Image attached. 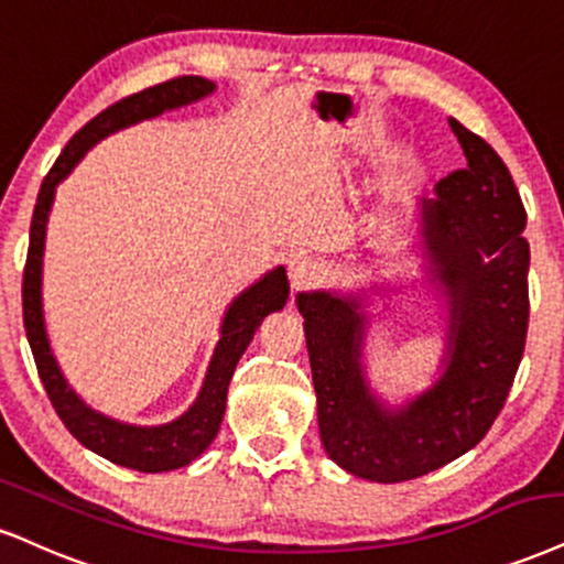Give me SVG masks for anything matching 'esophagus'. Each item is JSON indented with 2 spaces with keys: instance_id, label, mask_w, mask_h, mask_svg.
Returning <instances> with one entry per match:
<instances>
[{
  "instance_id": "1",
  "label": "esophagus",
  "mask_w": 564,
  "mask_h": 564,
  "mask_svg": "<svg viewBox=\"0 0 564 564\" xmlns=\"http://www.w3.org/2000/svg\"><path fill=\"white\" fill-rule=\"evenodd\" d=\"M318 271H322L318 261L305 253H295L293 259L288 261V276H290V284H293V290L311 288V284L318 280Z\"/></svg>"
}]
</instances>
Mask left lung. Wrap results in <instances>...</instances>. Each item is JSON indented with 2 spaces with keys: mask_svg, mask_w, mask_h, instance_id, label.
I'll return each mask as SVG.
<instances>
[{
  "mask_svg": "<svg viewBox=\"0 0 564 564\" xmlns=\"http://www.w3.org/2000/svg\"><path fill=\"white\" fill-rule=\"evenodd\" d=\"M449 124L468 166L440 180L434 198L419 200L423 282L444 308L440 377L400 405L368 381V293L398 288L295 297L326 455L377 484L410 481L474 449L502 410L523 358L531 263L523 200L497 151L457 120Z\"/></svg>",
  "mask_w": 564,
  "mask_h": 564,
  "instance_id": "left-lung-1",
  "label": "left lung"
}]
</instances>
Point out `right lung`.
<instances>
[{
  "label": "right lung",
  "mask_w": 564,
  "mask_h": 564,
  "mask_svg": "<svg viewBox=\"0 0 564 564\" xmlns=\"http://www.w3.org/2000/svg\"><path fill=\"white\" fill-rule=\"evenodd\" d=\"M214 90H217V83L214 80L200 78V75H185V78H175L159 83L154 88H145L141 94L128 96V99L104 109L101 115H96L65 145V151H62L52 166V172L46 175L44 185H41L36 208H33L31 246H28V261L23 274V322L28 343H31L33 350V360H36L39 368V377L44 381L48 400H52L62 423H65L69 434L83 447L107 457L109 463L141 470V474H164V470L185 468V465H191L196 457L204 455V449L214 442V436L219 434L221 419H225L227 387L235 373V366H238L240 356L246 352V347L250 345V339H253L263 318L288 305V274H284V267H274L227 305L219 326V343L214 347L204 384H200L193 405L185 413H180L177 419L166 423L138 426V423L117 421L112 415H104L99 410L86 405L80 394L69 387L57 358H54L44 322V295H41V284H44L46 225L48 214H52L57 185L78 166L80 159L96 143L117 133V130L130 128V124L154 120V117L172 112V109L206 99Z\"/></svg>",
  "instance_id": "1"
}]
</instances>
